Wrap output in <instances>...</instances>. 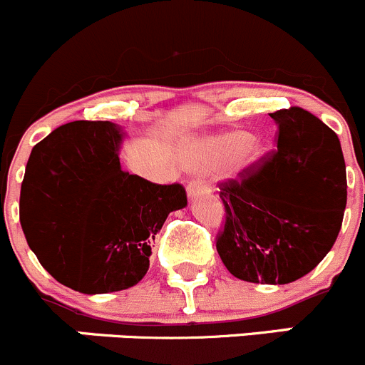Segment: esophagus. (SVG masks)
<instances>
[{
  "instance_id": "34e87169",
  "label": "esophagus",
  "mask_w": 365,
  "mask_h": 365,
  "mask_svg": "<svg viewBox=\"0 0 365 365\" xmlns=\"http://www.w3.org/2000/svg\"><path fill=\"white\" fill-rule=\"evenodd\" d=\"M203 192H208V187L205 185L203 180L196 178V180H192V182H189V185H187V194H189V197L200 196V194H203Z\"/></svg>"
}]
</instances>
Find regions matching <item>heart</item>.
I'll return each mask as SVG.
<instances>
[{
    "mask_svg": "<svg viewBox=\"0 0 365 365\" xmlns=\"http://www.w3.org/2000/svg\"><path fill=\"white\" fill-rule=\"evenodd\" d=\"M232 157H235L239 171H246L262 157L260 140L242 130L219 133L197 144L192 150L190 162L197 169H215Z\"/></svg>",
    "mask_w": 365,
    "mask_h": 365,
    "instance_id": "obj_1",
    "label": "heart"
}]
</instances>
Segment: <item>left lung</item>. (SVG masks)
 I'll return each instance as SVG.
<instances>
[{
  "label": "left lung",
  "mask_w": 365,
  "mask_h": 365,
  "mask_svg": "<svg viewBox=\"0 0 365 365\" xmlns=\"http://www.w3.org/2000/svg\"><path fill=\"white\" fill-rule=\"evenodd\" d=\"M271 115L272 150L219 185L225 226L217 253L233 277L284 285L309 274L335 244L348 183L339 137L299 107Z\"/></svg>",
  "instance_id": "1"
}]
</instances>
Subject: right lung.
Listing matches in <instances>:
<instances>
[{
  "label": "right lung",
  "mask_w": 365,
  "mask_h": 365,
  "mask_svg": "<svg viewBox=\"0 0 365 365\" xmlns=\"http://www.w3.org/2000/svg\"><path fill=\"white\" fill-rule=\"evenodd\" d=\"M123 132L110 121H73L35 144L21 183L19 221L42 267L66 287L107 294L133 287L180 183L158 185L119 162Z\"/></svg>",
  "instance_id": "1"
}]
</instances>
